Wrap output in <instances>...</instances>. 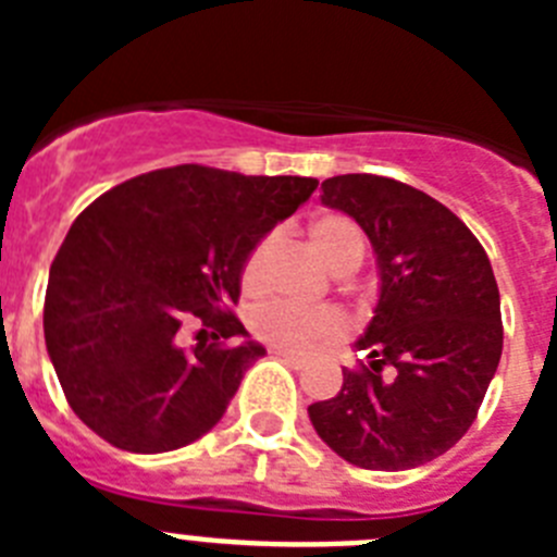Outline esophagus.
Wrapping results in <instances>:
<instances>
[{
	"label": "esophagus",
	"instance_id": "1",
	"mask_svg": "<svg viewBox=\"0 0 557 557\" xmlns=\"http://www.w3.org/2000/svg\"><path fill=\"white\" fill-rule=\"evenodd\" d=\"M273 354H278V357H282L284 362H289V366H293V368H304V366H307V359H304L301 354L284 351V348H278V351H273Z\"/></svg>",
	"mask_w": 557,
	"mask_h": 557
}]
</instances>
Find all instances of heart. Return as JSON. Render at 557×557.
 I'll return each mask as SVG.
<instances>
[{"instance_id":"obj_1","label":"heart","mask_w":557,"mask_h":557,"mask_svg":"<svg viewBox=\"0 0 557 557\" xmlns=\"http://www.w3.org/2000/svg\"><path fill=\"white\" fill-rule=\"evenodd\" d=\"M307 245L321 259L323 268H329L337 275L357 270L359 262H362V253H366L362 234L343 214H321V218L309 220ZM268 250L270 243L262 239L245 256L239 282H243V289L248 295L262 289ZM253 332L259 339H264V343L275 348H284V351H309V348L329 346V343L343 337L346 334V321L332 307L298 309L287 307V304H268V307H262L253 314Z\"/></svg>"}]
</instances>
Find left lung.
Returning a JSON list of instances; mask_svg holds the SVG:
<instances>
[{
    "instance_id": "left-lung-1",
    "label": "left lung",
    "mask_w": 557,
    "mask_h": 557,
    "mask_svg": "<svg viewBox=\"0 0 557 557\" xmlns=\"http://www.w3.org/2000/svg\"><path fill=\"white\" fill-rule=\"evenodd\" d=\"M323 206L346 211L373 245L379 301L368 354L329 401L309 405L323 444L359 469L435 460L474 424L502 357L499 287L488 253L457 214L382 175L323 181Z\"/></svg>"
}]
</instances>
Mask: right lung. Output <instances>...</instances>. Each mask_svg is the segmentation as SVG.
Returning a JSON list of instances; mask_svg holds the SVG:
<instances>
[{"instance_id": "add662e5", "label": "right lung", "mask_w": 557, "mask_h": 557, "mask_svg": "<svg viewBox=\"0 0 557 557\" xmlns=\"http://www.w3.org/2000/svg\"><path fill=\"white\" fill-rule=\"evenodd\" d=\"M318 189L181 164L113 186L49 268L44 339L69 407L116 449L159 455L218 424L264 348L231 307L245 256ZM209 333L180 346V329Z\"/></svg>"}]
</instances>
